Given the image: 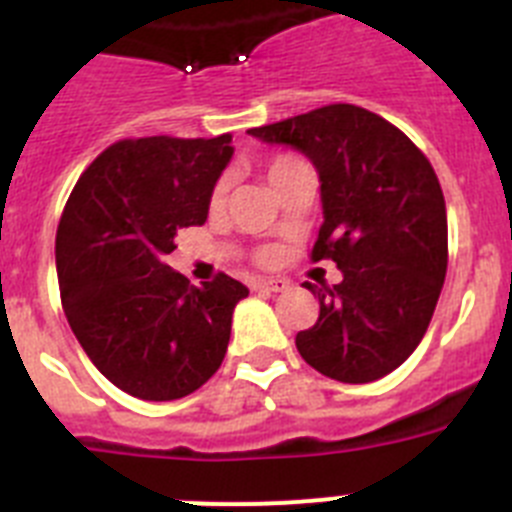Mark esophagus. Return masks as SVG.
Here are the masks:
<instances>
[{
	"label": "esophagus",
	"instance_id": "1",
	"mask_svg": "<svg viewBox=\"0 0 512 512\" xmlns=\"http://www.w3.org/2000/svg\"><path fill=\"white\" fill-rule=\"evenodd\" d=\"M253 289H264V292H284L289 287L287 279H253Z\"/></svg>",
	"mask_w": 512,
	"mask_h": 512
}]
</instances>
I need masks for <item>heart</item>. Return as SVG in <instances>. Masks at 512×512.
Segmentation results:
<instances>
[{
	"label": "heart",
	"instance_id": "heart-1",
	"mask_svg": "<svg viewBox=\"0 0 512 512\" xmlns=\"http://www.w3.org/2000/svg\"><path fill=\"white\" fill-rule=\"evenodd\" d=\"M295 164H300V158H295V156L271 158L269 166H266V176H269V182H274V179H277L282 171H287L289 166H295ZM228 187H230L228 176H220V179L215 182V187H212V192H210V207H212V210H215V207H223L225 197H228ZM259 259L261 261H274V251H271V248H264V251L259 253Z\"/></svg>",
	"mask_w": 512,
	"mask_h": 512
}]
</instances>
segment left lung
Listing matches in <instances>:
<instances>
[{
	"label": "left lung",
	"mask_w": 512,
	"mask_h": 512,
	"mask_svg": "<svg viewBox=\"0 0 512 512\" xmlns=\"http://www.w3.org/2000/svg\"><path fill=\"white\" fill-rule=\"evenodd\" d=\"M248 133L297 148L320 174L323 225L310 259L336 261L343 279L305 282L320 315L297 333L300 356L346 384L395 372L423 341L449 264L446 202L431 161L356 104H325Z\"/></svg>",
	"instance_id": "1"
}]
</instances>
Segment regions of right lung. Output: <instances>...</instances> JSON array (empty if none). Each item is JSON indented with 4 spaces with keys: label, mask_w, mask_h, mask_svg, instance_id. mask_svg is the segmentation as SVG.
I'll list each match as a JSON object with an SVG mask.
<instances>
[{
    "label": "right lung",
    "mask_w": 512,
    "mask_h": 512,
    "mask_svg": "<svg viewBox=\"0 0 512 512\" xmlns=\"http://www.w3.org/2000/svg\"><path fill=\"white\" fill-rule=\"evenodd\" d=\"M217 138H125L79 176L56 230L61 305L92 364L138 400H179L220 369L235 305L217 274L202 287L164 264L176 230L202 225L233 156Z\"/></svg>",
    "instance_id": "right-lung-1"
}]
</instances>
